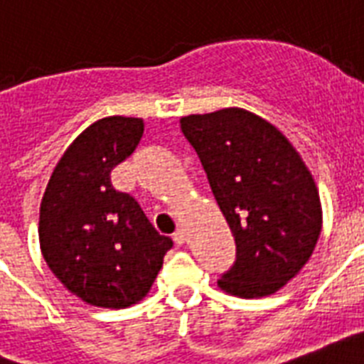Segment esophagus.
<instances>
[{
    "mask_svg": "<svg viewBox=\"0 0 364 364\" xmlns=\"http://www.w3.org/2000/svg\"><path fill=\"white\" fill-rule=\"evenodd\" d=\"M172 239L176 245H183L185 243V232H183V230H177V232L172 235Z\"/></svg>",
    "mask_w": 364,
    "mask_h": 364,
    "instance_id": "obj_1",
    "label": "esophagus"
}]
</instances>
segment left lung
Returning <instances> with one entry per match:
<instances>
[{"label": "left lung", "instance_id": "left-lung-1", "mask_svg": "<svg viewBox=\"0 0 364 364\" xmlns=\"http://www.w3.org/2000/svg\"><path fill=\"white\" fill-rule=\"evenodd\" d=\"M209 187L235 239V262L218 279L226 294H274L299 273L321 232L312 173L282 132L243 108L181 117Z\"/></svg>", "mask_w": 364, "mask_h": 364}]
</instances>
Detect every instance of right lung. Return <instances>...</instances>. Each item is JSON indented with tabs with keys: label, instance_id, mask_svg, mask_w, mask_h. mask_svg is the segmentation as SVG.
Instances as JSON below:
<instances>
[{
	"label": "right lung",
	"instance_id": "right-lung-1",
	"mask_svg": "<svg viewBox=\"0 0 364 364\" xmlns=\"http://www.w3.org/2000/svg\"><path fill=\"white\" fill-rule=\"evenodd\" d=\"M144 134L140 117L95 121L69 146L50 177L38 241L50 271L85 303L125 309L144 299L172 239L161 235L110 173Z\"/></svg>",
	"mask_w": 364,
	"mask_h": 364
}]
</instances>
